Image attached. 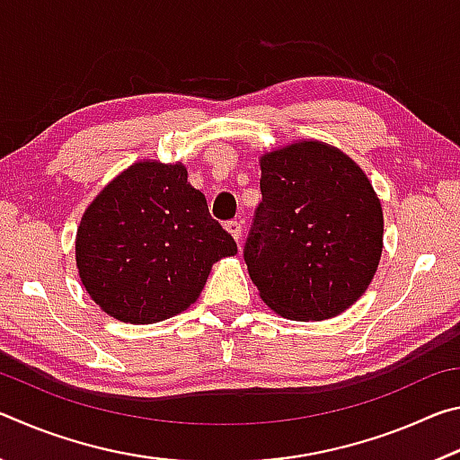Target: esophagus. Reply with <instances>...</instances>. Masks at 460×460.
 Instances as JSON below:
<instances>
[{
  "label": "esophagus",
  "mask_w": 460,
  "mask_h": 460,
  "mask_svg": "<svg viewBox=\"0 0 460 460\" xmlns=\"http://www.w3.org/2000/svg\"><path fill=\"white\" fill-rule=\"evenodd\" d=\"M225 229H227L231 235H233V239H237V241L241 239V233H243V229H241V223L235 221V219L225 223Z\"/></svg>",
  "instance_id": "obj_1"
}]
</instances>
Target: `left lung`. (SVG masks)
Returning a JSON list of instances; mask_svg holds the SVG:
<instances>
[{
  "label": "left lung",
  "instance_id": "1",
  "mask_svg": "<svg viewBox=\"0 0 460 460\" xmlns=\"http://www.w3.org/2000/svg\"><path fill=\"white\" fill-rule=\"evenodd\" d=\"M260 189L243 260L263 302L296 321L355 305L384 247V213L363 170L323 142H298L261 155Z\"/></svg>",
  "mask_w": 460,
  "mask_h": 460
}]
</instances>
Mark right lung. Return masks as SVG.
<instances>
[{"label":"right lung","mask_w":460,"mask_h":460,"mask_svg":"<svg viewBox=\"0 0 460 460\" xmlns=\"http://www.w3.org/2000/svg\"><path fill=\"white\" fill-rule=\"evenodd\" d=\"M237 253L182 164L137 162L91 202L76 231L83 286L109 316L152 324L189 308L211 266Z\"/></svg>","instance_id":"obj_1"}]
</instances>
